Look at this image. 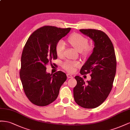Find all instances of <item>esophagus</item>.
Returning a JSON list of instances; mask_svg holds the SVG:
<instances>
[{"instance_id": "1", "label": "esophagus", "mask_w": 130, "mask_h": 130, "mask_svg": "<svg viewBox=\"0 0 130 130\" xmlns=\"http://www.w3.org/2000/svg\"><path fill=\"white\" fill-rule=\"evenodd\" d=\"M66 75H67V77L68 78H73V77L72 75H70V74H67Z\"/></svg>"}]
</instances>
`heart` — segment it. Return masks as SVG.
Masks as SVG:
<instances>
[{"mask_svg":"<svg viewBox=\"0 0 130 130\" xmlns=\"http://www.w3.org/2000/svg\"><path fill=\"white\" fill-rule=\"evenodd\" d=\"M68 42L76 51L80 52L82 55L87 57L93 51L94 47L88 44V40L83 35L75 33L70 35L68 39ZM64 43L62 41H59L55 46V52L58 57H62L64 53ZM80 66V63L77 61H66L62 64V68L66 71L72 73L75 71V68Z\"/></svg>","mask_w":130,"mask_h":130,"instance_id":"b5f03b06","label":"heart"}]
</instances>
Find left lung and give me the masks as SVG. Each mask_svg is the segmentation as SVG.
<instances>
[{"label": "left lung", "mask_w": 130, "mask_h": 130, "mask_svg": "<svg viewBox=\"0 0 130 130\" xmlns=\"http://www.w3.org/2000/svg\"><path fill=\"white\" fill-rule=\"evenodd\" d=\"M79 31L93 40L95 47L80 71L82 75L90 73L91 79L85 83L82 78L76 76L73 97L80 107L94 108L105 101L112 89L117 68L116 54L112 41L103 31L91 29Z\"/></svg>", "instance_id": "left-lung-1"}]
</instances>
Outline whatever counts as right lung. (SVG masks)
I'll return each mask as SVG.
<instances>
[{"label":"right lung","instance_id":"obj_1","mask_svg":"<svg viewBox=\"0 0 130 130\" xmlns=\"http://www.w3.org/2000/svg\"><path fill=\"white\" fill-rule=\"evenodd\" d=\"M71 28L46 25L29 36L21 57L20 76L24 93L33 104L46 106L57 99L66 74L58 71L46 72V65L57 59L55 46Z\"/></svg>","mask_w":130,"mask_h":130}]
</instances>
